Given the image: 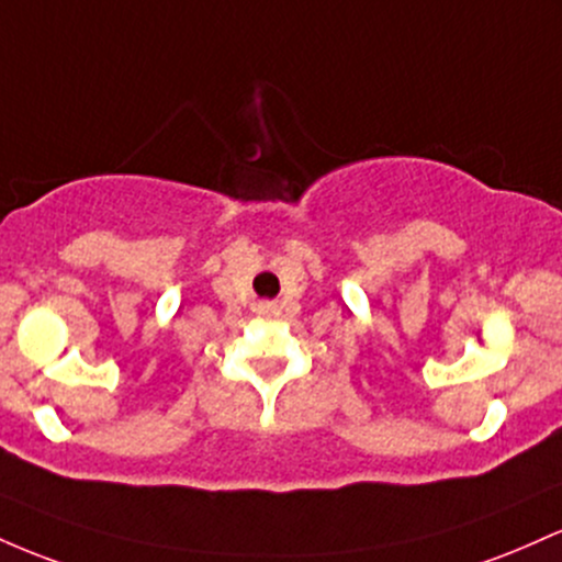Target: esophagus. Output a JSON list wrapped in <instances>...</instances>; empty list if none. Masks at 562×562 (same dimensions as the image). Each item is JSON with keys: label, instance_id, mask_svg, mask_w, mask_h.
Listing matches in <instances>:
<instances>
[{"label": "esophagus", "instance_id": "34e87169", "mask_svg": "<svg viewBox=\"0 0 562 562\" xmlns=\"http://www.w3.org/2000/svg\"><path fill=\"white\" fill-rule=\"evenodd\" d=\"M257 313H270V305H257Z\"/></svg>", "mask_w": 562, "mask_h": 562}]
</instances>
